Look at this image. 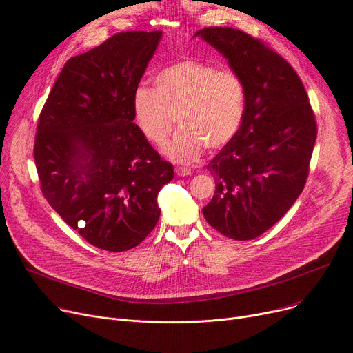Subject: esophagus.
<instances>
[{
	"label": "esophagus",
	"instance_id": "obj_1",
	"mask_svg": "<svg viewBox=\"0 0 353 353\" xmlns=\"http://www.w3.org/2000/svg\"><path fill=\"white\" fill-rule=\"evenodd\" d=\"M176 174L180 177H186L192 174V170L188 169V167H176Z\"/></svg>",
	"mask_w": 353,
	"mask_h": 353
}]
</instances>
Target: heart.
Segmentation results:
<instances>
[{"label":"heart","instance_id":"obj_1","mask_svg":"<svg viewBox=\"0 0 353 353\" xmlns=\"http://www.w3.org/2000/svg\"><path fill=\"white\" fill-rule=\"evenodd\" d=\"M246 88L232 70H219L200 60H183L160 70L154 90L139 87L133 97L136 121L144 137L165 145V154L176 161L196 160L205 147L217 150L226 145L243 121Z\"/></svg>","mask_w":353,"mask_h":353}]
</instances>
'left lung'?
Instances as JSON below:
<instances>
[{
    "label": "left lung",
    "mask_w": 353,
    "mask_h": 353,
    "mask_svg": "<svg viewBox=\"0 0 353 353\" xmlns=\"http://www.w3.org/2000/svg\"><path fill=\"white\" fill-rule=\"evenodd\" d=\"M197 35L246 88L240 128L208 164L216 192L203 216L223 236L250 240L276 225L302 193L316 120L298 74L263 41L230 27H206Z\"/></svg>",
    "instance_id": "left-lung-1"
}]
</instances>
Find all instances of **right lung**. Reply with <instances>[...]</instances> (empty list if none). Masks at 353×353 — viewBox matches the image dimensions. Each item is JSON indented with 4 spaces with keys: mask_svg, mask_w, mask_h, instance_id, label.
<instances>
[{
    "mask_svg": "<svg viewBox=\"0 0 353 353\" xmlns=\"http://www.w3.org/2000/svg\"><path fill=\"white\" fill-rule=\"evenodd\" d=\"M161 31H127L70 59L37 124L34 160L41 192L92 246L124 252L160 217L169 161L133 123V97Z\"/></svg>",
    "mask_w": 353,
    "mask_h": 353,
    "instance_id": "obj_1",
    "label": "right lung"
}]
</instances>
